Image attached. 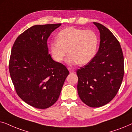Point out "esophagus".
<instances>
[{
    "mask_svg": "<svg viewBox=\"0 0 132 132\" xmlns=\"http://www.w3.org/2000/svg\"><path fill=\"white\" fill-rule=\"evenodd\" d=\"M68 70H69V71H70V73H75V70H74L73 68H68Z\"/></svg>",
    "mask_w": 132,
    "mask_h": 132,
    "instance_id": "esophagus-1",
    "label": "esophagus"
}]
</instances>
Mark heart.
Masks as SVG:
<instances>
[{"label":"heart","mask_w":132,"mask_h":132,"mask_svg":"<svg viewBox=\"0 0 132 132\" xmlns=\"http://www.w3.org/2000/svg\"><path fill=\"white\" fill-rule=\"evenodd\" d=\"M98 43V35L93 30L68 27L59 32L57 41L50 43V50L56 62H62L68 52V65H85L95 57Z\"/></svg>","instance_id":"heart-1"}]
</instances>
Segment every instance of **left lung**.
I'll list each match as a JSON object with an SVG mask.
<instances>
[{
  "label": "left lung",
  "mask_w": 132,
  "mask_h": 132,
  "mask_svg": "<svg viewBox=\"0 0 132 132\" xmlns=\"http://www.w3.org/2000/svg\"><path fill=\"white\" fill-rule=\"evenodd\" d=\"M100 32V46L93 60L77 70V92L91 108L111 102L118 93L124 76V57L120 43L107 28L93 22Z\"/></svg>",
  "instance_id": "obj_1"
}]
</instances>
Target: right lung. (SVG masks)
Returning a JSON list of instances; mask_svg holds the SVG:
<instances>
[{"label":"right lung","mask_w":132,"mask_h":132,"mask_svg":"<svg viewBox=\"0 0 132 132\" xmlns=\"http://www.w3.org/2000/svg\"><path fill=\"white\" fill-rule=\"evenodd\" d=\"M61 25H35L20 35L11 50L10 76L21 100L38 109H46L58 99L69 71L48 54L47 41Z\"/></svg>","instance_id":"add662e5"}]
</instances>
